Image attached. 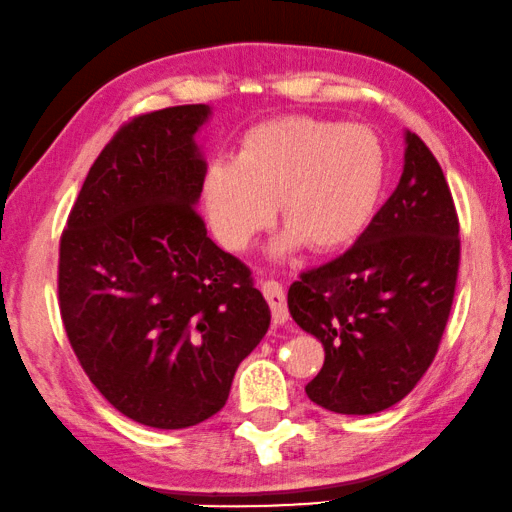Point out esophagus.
I'll return each mask as SVG.
<instances>
[{"mask_svg":"<svg viewBox=\"0 0 512 512\" xmlns=\"http://www.w3.org/2000/svg\"><path fill=\"white\" fill-rule=\"evenodd\" d=\"M261 290H263L267 304H270V309H272L274 325H281V322H286L288 320V306H286V293H283L281 283L274 281V279L263 281Z\"/></svg>","mask_w":512,"mask_h":512,"instance_id":"34e87169","label":"esophagus"}]
</instances>
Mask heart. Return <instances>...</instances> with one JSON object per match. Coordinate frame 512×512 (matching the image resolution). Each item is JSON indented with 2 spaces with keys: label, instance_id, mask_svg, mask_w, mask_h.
Here are the masks:
<instances>
[{
  "label": "heart",
  "instance_id": "1",
  "mask_svg": "<svg viewBox=\"0 0 512 512\" xmlns=\"http://www.w3.org/2000/svg\"><path fill=\"white\" fill-rule=\"evenodd\" d=\"M387 155L366 125L279 116L249 128L235 157H215L201 176V203L219 245L242 251L274 222L286 245L336 251L355 242L380 201Z\"/></svg>",
  "mask_w": 512,
  "mask_h": 512
}]
</instances>
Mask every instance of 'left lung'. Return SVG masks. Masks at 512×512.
Returning <instances> with one entry per match:
<instances>
[{
  "instance_id": "left-lung-1",
  "label": "left lung",
  "mask_w": 512,
  "mask_h": 512,
  "mask_svg": "<svg viewBox=\"0 0 512 512\" xmlns=\"http://www.w3.org/2000/svg\"><path fill=\"white\" fill-rule=\"evenodd\" d=\"M387 203L355 245L300 274L288 311L325 348L306 384L336 414H375L410 393L437 355L460 267V222L444 171L414 132Z\"/></svg>"
}]
</instances>
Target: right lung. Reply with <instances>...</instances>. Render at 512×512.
Returning <instances> with one entry per match:
<instances>
[{
  "label": "right lung",
  "mask_w": 512,
  "mask_h": 512,
  "mask_svg": "<svg viewBox=\"0 0 512 512\" xmlns=\"http://www.w3.org/2000/svg\"><path fill=\"white\" fill-rule=\"evenodd\" d=\"M208 105L125 121L86 176L59 242V309L77 361L128 419L180 430L226 405L270 327L251 270L208 238L194 144Z\"/></svg>",
  "instance_id": "right-lung-1"
}]
</instances>
